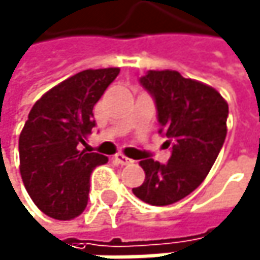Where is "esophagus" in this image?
I'll return each instance as SVG.
<instances>
[{"label":"esophagus","instance_id":"34e87169","mask_svg":"<svg viewBox=\"0 0 260 260\" xmlns=\"http://www.w3.org/2000/svg\"><path fill=\"white\" fill-rule=\"evenodd\" d=\"M114 160H115L117 163H120V165H129V163H133L131 158H127V157H124V155H121V154H117V155L114 157Z\"/></svg>","mask_w":260,"mask_h":260}]
</instances>
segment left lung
I'll return each instance as SVG.
<instances>
[{"instance_id": "obj_1", "label": "left lung", "mask_w": 260, "mask_h": 260, "mask_svg": "<svg viewBox=\"0 0 260 260\" xmlns=\"http://www.w3.org/2000/svg\"><path fill=\"white\" fill-rule=\"evenodd\" d=\"M139 81L155 103L158 133L168 139L171 157L168 163L140 160L146 177L133 192L154 207L171 205L213 168L226 137L228 105L216 89L176 71H148Z\"/></svg>"}]
</instances>
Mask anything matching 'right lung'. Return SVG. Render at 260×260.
Returning a JSON list of instances; mask_svg holds the SVG:
<instances>
[{
    "mask_svg": "<svg viewBox=\"0 0 260 260\" xmlns=\"http://www.w3.org/2000/svg\"><path fill=\"white\" fill-rule=\"evenodd\" d=\"M118 68L87 69L52 87L34 105L20 136V171L35 205L58 220L78 217L89 199L90 174L108 157L80 151L95 127L94 109Z\"/></svg>",
    "mask_w": 260,
    "mask_h": 260,
    "instance_id": "obj_1",
    "label": "right lung"
}]
</instances>
